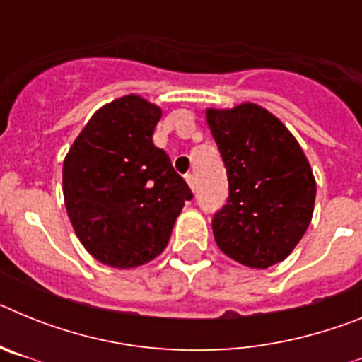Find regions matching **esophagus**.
<instances>
[{"mask_svg":"<svg viewBox=\"0 0 362 362\" xmlns=\"http://www.w3.org/2000/svg\"><path fill=\"white\" fill-rule=\"evenodd\" d=\"M185 179H187V183L190 185V188H196V175L187 174V175H185Z\"/></svg>","mask_w":362,"mask_h":362,"instance_id":"esophagus-1","label":"esophagus"}]
</instances>
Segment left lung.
<instances>
[{
  "label": "left lung",
  "mask_w": 362,
  "mask_h": 362,
  "mask_svg": "<svg viewBox=\"0 0 362 362\" xmlns=\"http://www.w3.org/2000/svg\"><path fill=\"white\" fill-rule=\"evenodd\" d=\"M228 177L226 203L214 214L223 254L250 268L290 255L305 235L315 203V179L296 137L254 103L206 110Z\"/></svg>",
  "instance_id": "1"
}]
</instances>
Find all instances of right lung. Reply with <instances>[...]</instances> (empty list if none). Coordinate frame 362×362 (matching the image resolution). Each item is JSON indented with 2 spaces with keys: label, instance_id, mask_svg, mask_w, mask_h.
Masks as SVG:
<instances>
[{
  "label": "right lung",
  "instance_id": "1",
  "mask_svg": "<svg viewBox=\"0 0 362 362\" xmlns=\"http://www.w3.org/2000/svg\"><path fill=\"white\" fill-rule=\"evenodd\" d=\"M161 108L124 95L99 108L63 163L74 232L99 263L134 268L168 245L190 187L153 145Z\"/></svg>",
  "mask_w": 362,
  "mask_h": 362
}]
</instances>
